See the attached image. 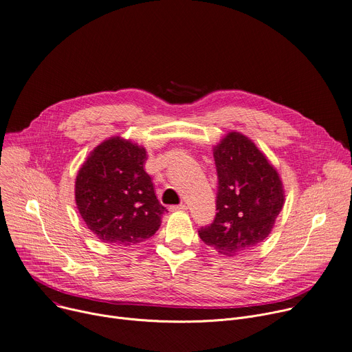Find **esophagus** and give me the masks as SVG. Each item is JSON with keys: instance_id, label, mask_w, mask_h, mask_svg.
Returning a JSON list of instances; mask_svg holds the SVG:
<instances>
[{"instance_id": "1", "label": "esophagus", "mask_w": 352, "mask_h": 352, "mask_svg": "<svg viewBox=\"0 0 352 352\" xmlns=\"http://www.w3.org/2000/svg\"><path fill=\"white\" fill-rule=\"evenodd\" d=\"M184 210H187L186 204H179V206H172L170 207V211H184Z\"/></svg>"}]
</instances>
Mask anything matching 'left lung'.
<instances>
[{
  "label": "left lung",
  "instance_id": "8db88e82",
  "mask_svg": "<svg viewBox=\"0 0 352 352\" xmlns=\"http://www.w3.org/2000/svg\"><path fill=\"white\" fill-rule=\"evenodd\" d=\"M218 175L217 214L201 226V241L225 256H235L261 243L284 206L278 172L254 142L232 131L214 146Z\"/></svg>",
  "mask_w": 352,
  "mask_h": 352
}]
</instances>
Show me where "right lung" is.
<instances>
[{
  "mask_svg": "<svg viewBox=\"0 0 352 352\" xmlns=\"http://www.w3.org/2000/svg\"><path fill=\"white\" fill-rule=\"evenodd\" d=\"M145 148L120 137L99 144L78 170L76 208L88 229L104 243H141L161 226L166 208L144 170Z\"/></svg>",
  "mask_w": 352,
  "mask_h": 352,
  "instance_id": "add662e5",
  "label": "right lung"
}]
</instances>
